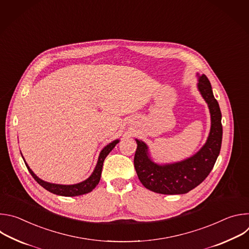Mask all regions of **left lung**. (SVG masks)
I'll return each instance as SVG.
<instances>
[{
    "label": "left lung",
    "mask_w": 249,
    "mask_h": 249,
    "mask_svg": "<svg viewBox=\"0 0 249 249\" xmlns=\"http://www.w3.org/2000/svg\"><path fill=\"white\" fill-rule=\"evenodd\" d=\"M197 89L208 104L211 115V128L206 143L193 156L170 163L154 161L148 145L136 140L137 150L134 166L140 181L147 189L160 194H185L202 183L220 155L223 126L219 103L212 90L208 78L197 73Z\"/></svg>",
    "instance_id": "left-lung-1"
}]
</instances>
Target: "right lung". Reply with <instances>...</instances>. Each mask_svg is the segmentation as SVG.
I'll return each mask as SVG.
<instances>
[{"mask_svg": "<svg viewBox=\"0 0 249 249\" xmlns=\"http://www.w3.org/2000/svg\"><path fill=\"white\" fill-rule=\"evenodd\" d=\"M119 139L114 140L111 143H109L108 145H106L99 153L98 156V160L96 162V165L92 171V173L89 175V178H87L86 180L76 183V184H70V185H65V184H56V183H50L47 181H44L42 179H40L39 177L35 174L31 168L28 166V164L26 163V161L24 160V158L22 157L25 165L28 169V171L30 172V174L32 175L33 178L37 181L38 184H40L43 188H45L47 191L56 194V195H60V196H66V197H74V196H80V195H84L87 193L91 192L95 186L98 184L99 180H100V176H101V171H102V166H103V161L105 160V158L108 156V154L113 150V148L119 143Z\"/></svg>", "mask_w": 249, "mask_h": 249, "instance_id": "1", "label": "right lung"}]
</instances>
